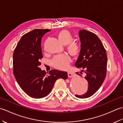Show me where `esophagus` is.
<instances>
[{
    "label": "esophagus",
    "instance_id": "obj_1",
    "mask_svg": "<svg viewBox=\"0 0 123 123\" xmlns=\"http://www.w3.org/2000/svg\"><path fill=\"white\" fill-rule=\"evenodd\" d=\"M68 76H69V77L71 78V77H72V75H73V73H72V72H71V71H68Z\"/></svg>",
    "mask_w": 123,
    "mask_h": 123
}]
</instances>
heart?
<instances>
[{"mask_svg": "<svg viewBox=\"0 0 123 123\" xmlns=\"http://www.w3.org/2000/svg\"><path fill=\"white\" fill-rule=\"evenodd\" d=\"M57 37L61 43L66 45L68 52L72 56H75L80 51V45L77 41H72L74 37L69 31L62 30L58 33ZM71 61L69 55L66 54H58L55 56L52 60L53 66L57 69L64 70L69 66Z\"/></svg>", "mask_w": 123, "mask_h": 123, "instance_id": "heart-1", "label": "heart"}]
</instances>
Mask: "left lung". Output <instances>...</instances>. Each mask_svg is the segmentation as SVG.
I'll return each instance as SVG.
<instances>
[{
  "label": "left lung",
  "mask_w": 123,
  "mask_h": 123,
  "mask_svg": "<svg viewBox=\"0 0 123 123\" xmlns=\"http://www.w3.org/2000/svg\"><path fill=\"white\" fill-rule=\"evenodd\" d=\"M79 35L81 50L75 66L83 69L82 71L86 73L88 87L85 94L75 96L86 98L93 95L103 84L106 75L107 56L105 49L95 34L82 30L79 31Z\"/></svg>",
  "instance_id": "obj_1"
}]
</instances>
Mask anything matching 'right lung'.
I'll list each match as a JSON object with an SVG mask.
<instances>
[{
    "instance_id": "add662e5",
    "label": "right lung",
    "mask_w": 123,
    "mask_h": 123,
    "mask_svg": "<svg viewBox=\"0 0 123 123\" xmlns=\"http://www.w3.org/2000/svg\"><path fill=\"white\" fill-rule=\"evenodd\" d=\"M49 29H35L20 38L13 54V74L24 92L34 98L45 97L50 93L56 80L67 79V72L52 70L47 73L39 66L43 58L42 37Z\"/></svg>"
}]
</instances>
